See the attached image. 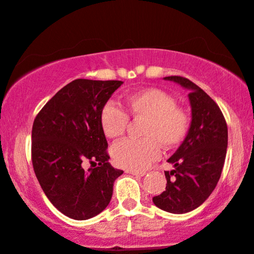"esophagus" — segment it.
<instances>
[{
	"label": "esophagus",
	"instance_id": "esophagus-1",
	"mask_svg": "<svg viewBox=\"0 0 254 254\" xmlns=\"http://www.w3.org/2000/svg\"><path fill=\"white\" fill-rule=\"evenodd\" d=\"M125 173L131 174V175H135V176H144L145 172H140V170H127Z\"/></svg>",
	"mask_w": 254,
	"mask_h": 254
}]
</instances>
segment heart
Returning <instances> with one entry per match:
<instances>
[{
    "label": "heart",
    "instance_id": "b5f03b06",
    "mask_svg": "<svg viewBox=\"0 0 254 254\" xmlns=\"http://www.w3.org/2000/svg\"><path fill=\"white\" fill-rule=\"evenodd\" d=\"M125 112L114 103L103 106L99 123L108 138L124 135L129 118L144 119L140 136L143 139H123L112 146V157L118 167L129 170L145 169L161 156L164 149L176 148L185 140L190 118L175 99L158 88H145L125 99Z\"/></svg>",
    "mask_w": 254,
    "mask_h": 254
}]
</instances>
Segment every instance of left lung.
Instances as JSON below:
<instances>
[{
    "instance_id": "left-lung-1",
    "label": "left lung",
    "mask_w": 254,
    "mask_h": 254,
    "mask_svg": "<svg viewBox=\"0 0 254 254\" xmlns=\"http://www.w3.org/2000/svg\"><path fill=\"white\" fill-rule=\"evenodd\" d=\"M164 80L189 90L191 122L185 140L168 160L174 169L164 172L166 190L152 201L162 210L185 214L201 206L216 187L227 151V124L218 104L193 81L179 75Z\"/></svg>"
}]
</instances>
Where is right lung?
Listing matches in <instances>:
<instances>
[{
	"label": "right lung",
	"instance_id": "add662e5",
	"mask_svg": "<svg viewBox=\"0 0 254 254\" xmlns=\"http://www.w3.org/2000/svg\"><path fill=\"white\" fill-rule=\"evenodd\" d=\"M119 80L75 79L41 109L32 130V162L42 190L59 212L87 220L108 207L123 170L109 163L99 123ZM88 161L91 168L83 169Z\"/></svg>",
	"mask_w": 254,
	"mask_h": 254
}]
</instances>
